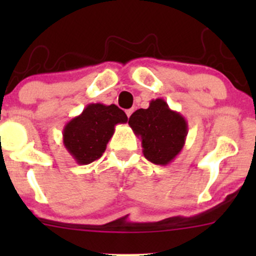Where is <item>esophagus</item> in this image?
Here are the masks:
<instances>
[{
    "label": "esophagus",
    "mask_w": 256,
    "mask_h": 256,
    "mask_svg": "<svg viewBox=\"0 0 256 256\" xmlns=\"http://www.w3.org/2000/svg\"><path fill=\"white\" fill-rule=\"evenodd\" d=\"M125 112H126V116H128V118H130L131 114L134 113V110H132V108H131V110H126Z\"/></svg>",
    "instance_id": "obj_1"
}]
</instances>
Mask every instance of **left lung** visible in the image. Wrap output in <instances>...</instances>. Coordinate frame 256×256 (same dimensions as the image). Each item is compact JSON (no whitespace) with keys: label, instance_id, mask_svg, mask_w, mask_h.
I'll return each mask as SVG.
<instances>
[{"label":"left lung","instance_id":"left-lung-1","mask_svg":"<svg viewBox=\"0 0 256 256\" xmlns=\"http://www.w3.org/2000/svg\"><path fill=\"white\" fill-rule=\"evenodd\" d=\"M128 125L142 140L143 155L155 165L166 166L182 152L188 134V122L172 110L162 98L152 100L146 110H138Z\"/></svg>","mask_w":256,"mask_h":256}]
</instances>
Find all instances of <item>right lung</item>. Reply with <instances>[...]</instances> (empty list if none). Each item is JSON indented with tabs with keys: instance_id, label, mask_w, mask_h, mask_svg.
Listing matches in <instances>:
<instances>
[{
	"instance_id": "right-lung-1",
	"label": "right lung",
	"mask_w": 256,
	"mask_h": 256,
	"mask_svg": "<svg viewBox=\"0 0 256 256\" xmlns=\"http://www.w3.org/2000/svg\"><path fill=\"white\" fill-rule=\"evenodd\" d=\"M128 122L118 106L90 104L64 125L62 142L78 165H89L104 154L116 125Z\"/></svg>"
}]
</instances>
